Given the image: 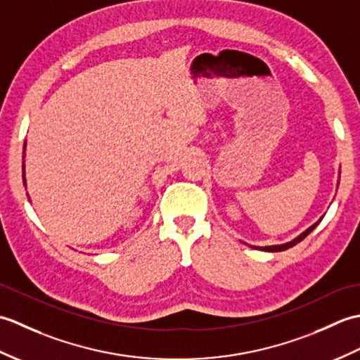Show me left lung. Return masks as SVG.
<instances>
[{"mask_svg": "<svg viewBox=\"0 0 360 360\" xmlns=\"http://www.w3.org/2000/svg\"><path fill=\"white\" fill-rule=\"evenodd\" d=\"M320 221H322V218L319 219V223H320ZM319 223H316L314 226H311V227H309V229H307V231H304L302 235H298L295 240L289 241V243H286V244H280V246H266V248H257V249H259V250H266V252H281V250H286V249H289V248H294L297 243H300L302 240L307 238V236H308V235H309V233H311L312 231H314V229L317 227V224H319Z\"/></svg>", "mask_w": 360, "mask_h": 360, "instance_id": "1", "label": "left lung"}]
</instances>
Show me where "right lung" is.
I'll use <instances>...</instances> for the list:
<instances>
[{"label": "right lung", "mask_w": 360, "mask_h": 360, "mask_svg": "<svg viewBox=\"0 0 360 360\" xmlns=\"http://www.w3.org/2000/svg\"><path fill=\"white\" fill-rule=\"evenodd\" d=\"M25 147H26V142H25ZM22 179H25V176H22ZM25 186H26V179H25Z\"/></svg>", "instance_id": "1"}]
</instances>
